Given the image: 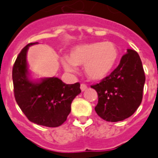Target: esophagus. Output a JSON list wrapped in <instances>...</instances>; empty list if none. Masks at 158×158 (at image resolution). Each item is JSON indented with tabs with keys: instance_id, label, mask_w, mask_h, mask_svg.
<instances>
[{
	"instance_id": "1",
	"label": "esophagus",
	"mask_w": 158,
	"mask_h": 158,
	"mask_svg": "<svg viewBox=\"0 0 158 158\" xmlns=\"http://www.w3.org/2000/svg\"><path fill=\"white\" fill-rule=\"evenodd\" d=\"M86 89H87V85H85V84H84V83L81 84V90H82V91H84V90H85Z\"/></svg>"
}]
</instances>
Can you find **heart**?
<instances>
[{
  "instance_id": "obj_1",
  "label": "heart",
  "mask_w": 158,
  "mask_h": 158,
  "mask_svg": "<svg viewBox=\"0 0 158 158\" xmlns=\"http://www.w3.org/2000/svg\"><path fill=\"white\" fill-rule=\"evenodd\" d=\"M118 58V49L114 43L96 42L73 48L68 58L62 57L61 62L68 73H74L76 66L84 65L89 77L100 80L110 73Z\"/></svg>"
}]
</instances>
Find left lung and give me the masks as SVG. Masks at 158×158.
<instances>
[{"instance_id": "left-lung-1", "label": "left lung", "mask_w": 158, "mask_h": 158, "mask_svg": "<svg viewBox=\"0 0 158 158\" xmlns=\"http://www.w3.org/2000/svg\"><path fill=\"white\" fill-rule=\"evenodd\" d=\"M144 83L145 74L140 57L136 51L128 49L108 77L91 85L98 94L95 110L108 122L129 118L141 104Z\"/></svg>"}]
</instances>
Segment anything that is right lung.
<instances>
[{
	"mask_svg": "<svg viewBox=\"0 0 158 158\" xmlns=\"http://www.w3.org/2000/svg\"><path fill=\"white\" fill-rule=\"evenodd\" d=\"M30 43L21 50L12 70L15 98L28 119L39 125L58 127L67 120L73 99L81 93L80 83L65 84L57 77L29 78L27 51Z\"/></svg>",
	"mask_w": 158,
	"mask_h": 158,
	"instance_id": "1",
	"label": "right lung"
}]
</instances>
